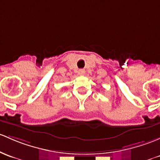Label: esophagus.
Masks as SVG:
<instances>
[{
    "label": "esophagus",
    "mask_w": 160,
    "mask_h": 160,
    "mask_svg": "<svg viewBox=\"0 0 160 160\" xmlns=\"http://www.w3.org/2000/svg\"><path fill=\"white\" fill-rule=\"evenodd\" d=\"M78 73L80 75H83L85 73V70H83V69H80V70H78Z\"/></svg>",
    "instance_id": "34e87169"
}]
</instances>
